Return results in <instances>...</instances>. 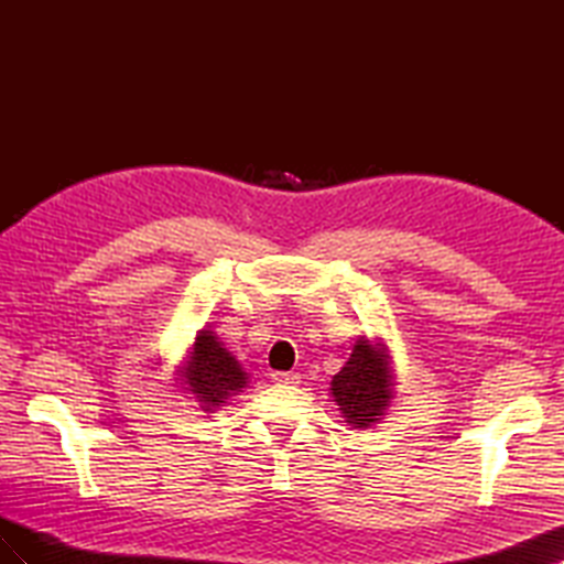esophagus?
Here are the masks:
<instances>
[{
  "label": "esophagus",
  "mask_w": 564,
  "mask_h": 564,
  "mask_svg": "<svg viewBox=\"0 0 564 564\" xmlns=\"http://www.w3.org/2000/svg\"><path fill=\"white\" fill-rule=\"evenodd\" d=\"M272 381L284 383V386H296L301 381V377L294 371H275V373H272Z\"/></svg>",
  "instance_id": "34e87169"
}]
</instances>
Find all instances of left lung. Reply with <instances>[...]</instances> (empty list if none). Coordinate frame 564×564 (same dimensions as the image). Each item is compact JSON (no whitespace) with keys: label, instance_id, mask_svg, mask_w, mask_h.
Instances as JSON below:
<instances>
[{"label":"left lung","instance_id":"1","mask_svg":"<svg viewBox=\"0 0 564 564\" xmlns=\"http://www.w3.org/2000/svg\"><path fill=\"white\" fill-rule=\"evenodd\" d=\"M332 402L350 429L367 431L386 419L395 400V369L383 338L360 336L348 362L329 383Z\"/></svg>","mask_w":564,"mask_h":564}]
</instances>
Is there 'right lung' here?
I'll list each match as a JSON object with an SVG mask.
<instances>
[{
    "instance_id": "obj_1",
    "label": "right lung",
    "mask_w": 564,
    "mask_h": 564,
    "mask_svg": "<svg viewBox=\"0 0 564 564\" xmlns=\"http://www.w3.org/2000/svg\"><path fill=\"white\" fill-rule=\"evenodd\" d=\"M174 381L181 392L191 395L187 400L199 404L202 412L214 414L249 386V373L207 324L197 332L191 350L176 367Z\"/></svg>"
}]
</instances>
